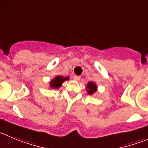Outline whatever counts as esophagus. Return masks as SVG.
<instances>
[{"label":"esophagus","instance_id":"34e87169","mask_svg":"<svg viewBox=\"0 0 148 148\" xmlns=\"http://www.w3.org/2000/svg\"><path fill=\"white\" fill-rule=\"evenodd\" d=\"M80 78L81 77L79 76H77V75H74V79L76 81H79L80 80Z\"/></svg>","mask_w":148,"mask_h":148}]
</instances>
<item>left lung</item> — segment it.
Returning a JSON list of instances; mask_svg holds the SVG:
<instances>
[{
  "label": "left lung",
  "mask_w": 148,
  "mask_h": 148,
  "mask_svg": "<svg viewBox=\"0 0 148 148\" xmlns=\"http://www.w3.org/2000/svg\"><path fill=\"white\" fill-rule=\"evenodd\" d=\"M86 90L88 91V94L92 95L96 92V90H97V86H96V85L94 82H90L88 83V85L86 87Z\"/></svg>",
  "instance_id": "obj_1"
}]
</instances>
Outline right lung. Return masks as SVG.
Wrapping results in <instances>:
<instances>
[{
	"mask_svg": "<svg viewBox=\"0 0 148 148\" xmlns=\"http://www.w3.org/2000/svg\"><path fill=\"white\" fill-rule=\"evenodd\" d=\"M69 78L68 77H63V76H57L55 77L53 79L49 82V85H50V88H54V89H57V88H60L62 85V84L65 82L66 80H69Z\"/></svg>",
	"mask_w": 148,
	"mask_h": 148,
	"instance_id": "add662e5",
	"label": "right lung"
}]
</instances>
